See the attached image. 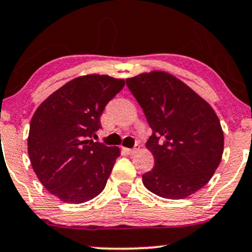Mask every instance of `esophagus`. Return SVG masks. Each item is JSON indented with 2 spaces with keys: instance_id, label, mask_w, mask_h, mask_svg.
Instances as JSON below:
<instances>
[{
  "instance_id": "esophagus-1",
  "label": "esophagus",
  "mask_w": 252,
  "mask_h": 252,
  "mask_svg": "<svg viewBox=\"0 0 252 252\" xmlns=\"http://www.w3.org/2000/svg\"><path fill=\"white\" fill-rule=\"evenodd\" d=\"M138 148H140V147H138V146H136L135 148H132V149H129V148H124V152H126V154H128V155H134L135 153L137 152V150H138Z\"/></svg>"
}]
</instances>
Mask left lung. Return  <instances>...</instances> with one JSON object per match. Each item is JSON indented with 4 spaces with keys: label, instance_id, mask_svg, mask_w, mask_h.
<instances>
[{
    "label": "left lung",
    "instance_id": "left-lung-1",
    "mask_svg": "<svg viewBox=\"0 0 252 252\" xmlns=\"http://www.w3.org/2000/svg\"><path fill=\"white\" fill-rule=\"evenodd\" d=\"M126 82L153 130L146 148L155 166L142 175L143 185L166 199L194 194L221 161L224 132L216 111L168 72H144Z\"/></svg>",
    "mask_w": 252,
    "mask_h": 252
}]
</instances>
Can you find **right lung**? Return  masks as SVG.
Segmentation results:
<instances>
[{
    "mask_svg": "<svg viewBox=\"0 0 252 252\" xmlns=\"http://www.w3.org/2000/svg\"><path fill=\"white\" fill-rule=\"evenodd\" d=\"M124 84L106 74L77 77L34 112L28 155L42 186L59 200L82 204L105 187L121 150L89 138L100 128L104 108Z\"/></svg>",
    "mask_w": 252,
    "mask_h": 252,
    "instance_id": "obj_1",
    "label": "right lung"
}]
</instances>
